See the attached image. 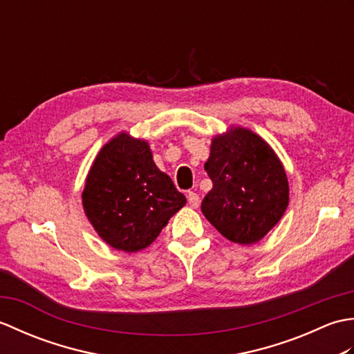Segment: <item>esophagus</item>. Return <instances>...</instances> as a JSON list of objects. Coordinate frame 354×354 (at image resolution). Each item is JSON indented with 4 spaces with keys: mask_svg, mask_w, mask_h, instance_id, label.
Listing matches in <instances>:
<instances>
[{
    "mask_svg": "<svg viewBox=\"0 0 354 354\" xmlns=\"http://www.w3.org/2000/svg\"><path fill=\"white\" fill-rule=\"evenodd\" d=\"M187 199H189V204L192 208H198L199 204H201V198L198 193L194 192H189V194H187Z\"/></svg>",
    "mask_w": 354,
    "mask_h": 354,
    "instance_id": "34e87169",
    "label": "esophagus"
}]
</instances>
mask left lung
Listing matches in <instances>:
<instances>
[{"label":"left lung","instance_id":"left-lung-1","mask_svg":"<svg viewBox=\"0 0 354 354\" xmlns=\"http://www.w3.org/2000/svg\"><path fill=\"white\" fill-rule=\"evenodd\" d=\"M205 170L213 189L201 209L223 237L257 243L289 205V183L281 161L260 135L232 126L209 147Z\"/></svg>","mask_w":354,"mask_h":354}]
</instances>
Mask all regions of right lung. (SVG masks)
Here are the masks:
<instances>
[{
  "label": "right lung",
  "mask_w": 354,
  "mask_h": 354,
  "mask_svg": "<svg viewBox=\"0 0 354 354\" xmlns=\"http://www.w3.org/2000/svg\"><path fill=\"white\" fill-rule=\"evenodd\" d=\"M185 202L170 176L156 167L147 141L126 132L102 147L82 193L97 234L124 252L147 248Z\"/></svg>",
  "instance_id": "right-lung-1"
}]
</instances>
